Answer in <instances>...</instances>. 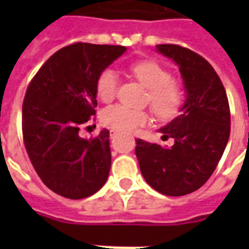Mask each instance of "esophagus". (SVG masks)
I'll return each mask as SVG.
<instances>
[{
  "mask_svg": "<svg viewBox=\"0 0 249 249\" xmlns=\"http://www.w3.org/2000/svg\"><path fill=\"white\" fill-rule=\"evenodd\" d=\"M117 136L116 130H111V138H115Z\"/></svg>",
  "mask_w": 249,
  "mask_h": 249,
  "instance_id": "1",
  "label": "esophagus"
}]
</instances>
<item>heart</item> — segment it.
I'll list each match as a JSON object with an SVG mask.
<instances>
[{
  "label": "heart",
  "mask_w": 249,
  "mask_h": 249,
  "mask_svg": "<svg viewBox=\"0 0 249 249\" xmlns=\"http://www.w3.org/2000/svg\"><path fill=\"white\" fill-rule=\"evenodd\" d=\"M129 71L144 88L148 89V102L159 119H170L182 105V90L177 81L172 80L169 71L155 60H142L129 67ZM119 76L112 68H106L98 76L97 95L103 102H111L116 95ZM102 123L121 133L134 132L147 123L148 115L141 109L115 105L101 113Z\"/></svg>",
  "instance_id": "1"
}]
</instances>
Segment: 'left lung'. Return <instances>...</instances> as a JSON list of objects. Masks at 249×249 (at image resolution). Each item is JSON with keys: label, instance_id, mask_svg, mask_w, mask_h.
<instances>
[{"label": "left lung", "instance_id": "left-lung-1", "mask_svg": "<svg viewBox=\"0 0 249 249\" xmlns=\"http://www.w3.org/2000/svg\"><path fill=\"white\" fill-rule=\"evenodd\" d=\"M178 66L185 102L176 119L159 129L170 147L136 140L141 173L152 189L168 196L196 191L208 181L230 137V108L220 77L207 60L178 45H156Z\"/></svg>", "mask_w": 249, "mask_h": 249}]
</instances>
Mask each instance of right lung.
<instances>
[{"instance_id":"right-lung-1","label":"right lung","mask_w":249,"mask_h":249,"mask_svg":"<svg viewBox=\"0 0 249 249\" xmlns=\"http://www.w3.org/2000/svg\"><path fill=\"white\" fill-rule=\"evenodd\" d=\"M125 52L116 45H70L54 53L29 84L21 113L25 150L58 195L91 196L108 178L109 132L102 129L86 140L79 130L95 115L98 76Z\"/></svg>"}]
</instances>
